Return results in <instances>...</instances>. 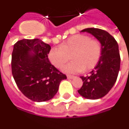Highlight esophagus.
<instances>
[{
  "label": "esophagus",
  "mask_w": 129,
  "mask_h": 129,
  "mask_svg": "<svg viewBox=\"0 0 129 129\" xmlns=\"http://www.w3.org/2000/svg\"><path fill=\"white\" fill-rule=\"evenodd\" d=\"M67 78L68 79H73V78H74V76H73V75H67Z\"/></svg>",
  "instance_id": "esophagus-1"
}]
</instances>
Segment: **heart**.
Segmentation results:
<instances>
[{
  "instance_id": "b5f03b06",
  "label": "heart",
  "mask_w": 129,
  "mask_h": 129,
  "mask_svg": "<svg viewBox=\"0 0 129 129\" xmlns=\"http://www.w3.org/2000/svg\"><path fill=\"white\" fill-rule=\"evenodd\" d=\"M101 52L99 41L85 35H75L66 40L61 47L51 49L48 58L54 66L61 68L72 54L73 61L66 65L62 71L66 73L74 74L93 69L101 58Z\"/></svg>"
}]
</instances>
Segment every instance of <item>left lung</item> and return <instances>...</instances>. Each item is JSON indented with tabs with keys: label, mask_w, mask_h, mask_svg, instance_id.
<instances>
[{
	"label": "left lung",
	"mask_w": 129,
	"mask_h": 129,
	"mask_svg": "<svg viewBox=\"0 0 129 129\" xmlns=\"http://www.w3.org/2000/svg\"><path fill=\"white\" fill-rule=\"evenodd\" d=\"M96 38L101 45V56L89 76L81 79L83 84L77 91L87 99L95 100L105 96L114 86L120 68L119 46L115 39L107 31L95 28L81 30Z\"/></svg>",
	"instance_id": "left-lung-1"
}]
</instances>
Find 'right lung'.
<instances>
[{
  "label": "right lung",
  "instance_id": "add662e5",
  "mask_svg": "<svg viewBox=\"0 0 129 129\" xmlns=\"http://www.w3.org/2000/svg\"><path fill=\"white\" fill-rule=\"evenodd\" d=\"M50 49L49 45L38 38L23 39L14 45L12 76L22 93L35 102L52 99L60 82L67 78L49 62Z\"/></svg>",
  "mask_w": 129,
  "mask_h": 129
}]
</instances>
